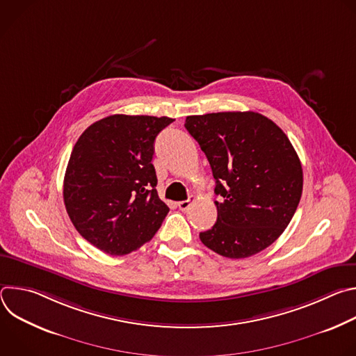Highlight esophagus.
Segmentation results:
<instances>
[{
	"mask_svg": "<svg viewBox=\"0 0 356 356\" xmlns=\"http://www.w3.org/2000/svg\"><path fill=\"white\" fill-rule=\"evenodd\" d=\"M194 200H195V197H194V195H190V197H188V200L179 201V202H177V207H179L181 211H186V210H188V209H190V206L193 204Z\"/></svg>",
	"mask_w": 356,
	"mask_h": 356,
	"instance_id": "esophagus-1",
	"label": "esophagus"
}]
</instances>
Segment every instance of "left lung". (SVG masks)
Here are the masks:
<instances>
[{
  "label": "left lung",
  "mask_w": 356,
  "mask_h": 356,
  "mask_svg": "<svg viewBox=\"0 0 356 356\" xmlns=\"http://www.w3.org/2000/svg\"><path fill=\"white\" fill-rule=\"evenodd\" d=\"M216 179L217 222L200 239L218 255L243 259L266 249L291 221L302 169L286 134L253 111L190 115L184 124Z\"/></svg>",
  "instance_id": "1"
}]
</instances>
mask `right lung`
<instances>
[{
    "label": "right lung",
    "mask_w": 356,
    "mask_h": 356,
    "mask_svg": "<svg viewBox=\"0 0 356 356\" xmlns=\"http://www.w3.org/2000/svg\"><path fill=\"white\" fill-rule=\"evenodd\" d=\"M173 121L110 115L90 125L72 150L63 181L66 211L79 234L108 255L140 248L169 213L152 158L158 134Z\"/></svg>",
    "instance_id": "1"
}]
</instances>
